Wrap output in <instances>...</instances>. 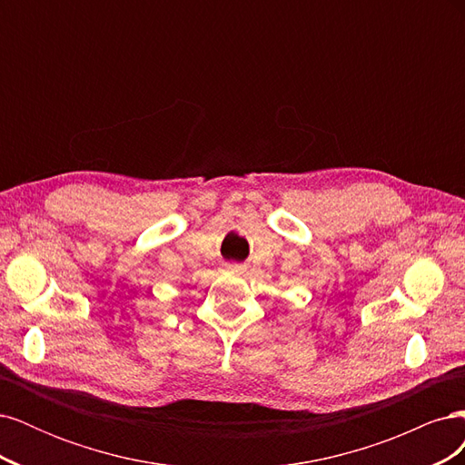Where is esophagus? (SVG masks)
I'll use <instances>...</instances> for the list:
<instances>
[{"instance_id":"obj_1","label":"esophagus","mask_w":465,"mask_h":465,"mask_svg":"<svg viewBox=\"0 0 465 465\" xmlns=\"http://www.w3.org/2000/svg\"><path fill=\"white\" fill-rule=\"evenodd\" d=\"M227 267H229L231 272H236V273H241L244 270V265H238V263H229Z\"/></svg>"}]
</instances>
